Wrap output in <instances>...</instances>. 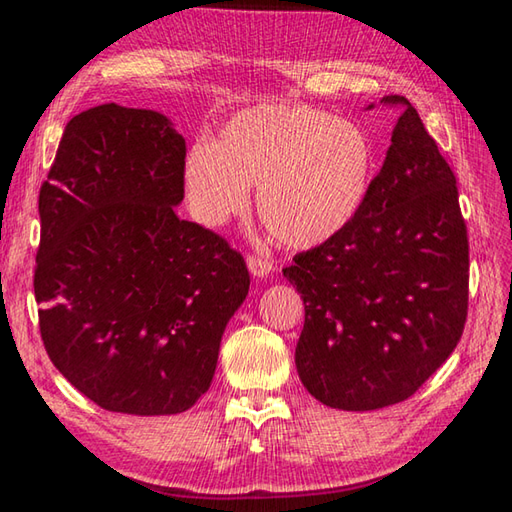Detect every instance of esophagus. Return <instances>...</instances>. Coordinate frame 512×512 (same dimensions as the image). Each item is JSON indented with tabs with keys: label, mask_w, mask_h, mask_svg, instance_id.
<instances>
[{
	"label": "esophagus",
	"mask_w": 512,
	"mask_h": 512,
	"mask_svg": "<svg viewBox=\"0 0 512 512\" xmlns=\"http://www.w3.org/2000/svg\"><path fill=\"white\" fill-rule=\"evenodd\" d=\"M246 264H248V271H250V275H253V277H266L268 273L273 271L271 257L259 255V253L257 255H248Z\"/></svg>",
	"instance_id": "1"
}]
</instances>
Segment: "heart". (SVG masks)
<instances>
[{"label":"heart","mask_w":512,"mask_h":512,"mask_svg":"<svg viewBox=\"0 0 512 512\" xmlns=\"http://www.w3.org/2000/svg\"><path fill=\"white\" fill-rule=\"evenodd\" d=\"M372 176L375 149L363 128L284 103L241 110L214 144H194L183 164L189 210L203 225L244 214L257 187L259 219L289 248L320 246L348 228Z\"/></svg>","instance_id":"b5f03b06"}]
</instances>
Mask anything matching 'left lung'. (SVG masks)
<instances>
[{
  "label": "left lung",
  "mask_w": 512,
  "mask_h": 512,
  "mask_svg": "<svg viewBox=\"0 0 512 512\" xmlns=\"http://www.w3.org/2000/svg\"><path fill=\"white\" fill-rule=\"evenodd\" d=\"M354 221L282 268L305 302L296 368L332 409L404 402L461 341L470 244L456 176L409 99Z\"/></svg>",
  "instance_id": "8db88e82"
}]
</instances>
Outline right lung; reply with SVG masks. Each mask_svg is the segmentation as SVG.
I'll return each instance as SVG.
<instances>
[{"label": "right lung", "instance_id": "1", "mask_svg": "<svg viewBox=\"0 0 512 512\" xmlns=\"http://www.w3.org/2000/svg\"><path fill=\"white\" fill-rule=\"evenodd\" d=\"M185 153L160 112L103 103L65 126L40 187L42 343L60 375L106 411L192 409L248 296L241 253L176 214Z\"/></svg>", "mask_w": 512, "mask_h": 512}]
</instances>
